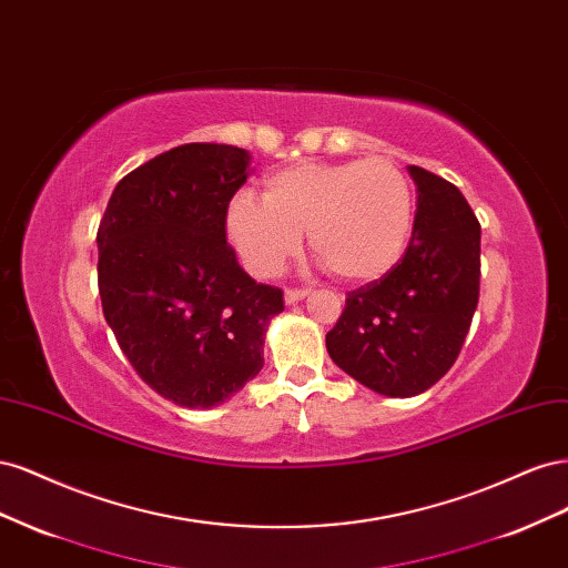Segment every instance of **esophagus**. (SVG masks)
I'll list each match as a JSON object with an SVG mask.
<instances>
[{"instance_id": "34e87169", "label": "esophagus", "mask_w": 568, "mask_h": 568, "mask_svg": "<svg viewBox=\"0 0 568 568\" xmlns=\"http://www.w3.org/2000/svg\"><path fill=\"white\" fill-rule=\"evenodd\" d=\"M307 296V288H286L284 291V301L286 305H294Z\"/></svg>"}]
</instances>
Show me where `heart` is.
<instances>
[{
	"mask_svg": "<svg viewBox=\"0 0 568 568\" xmlns=\"http://www.w3.org/2000/svg\"><path fill=\"white\" fill-rule=\"evenodd\" d=\"M415 196L407 178L386 159L341 163L303 161L267 175L263 201L232 196L225 234L255 277H274L303 234L338 280H382L409 244Z\"/></svg>",
	"mask_w": 568,
	"mask_h": 568,
	"instance_id": "heart-1",
	"label": "heart"
}]
</instances>
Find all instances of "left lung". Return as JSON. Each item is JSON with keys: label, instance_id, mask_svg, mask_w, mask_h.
<instances>
[{"label": "left lung", "instance_id": "1", "mask_svg": "<svg viewBox=\"0 0 568 568\" xmlns=\"http://www.w3.org/2000/svg\"><path fill=\"white\" fill-rule=\"evenodd\" d=\"M417 213L400 263L346 296L326 351L357 384L412 398L448 372L471 326L480 280V225L459 189L407 165Z\"/></svg>", "mask_w": 568, "mask_h": 568}]
</instances>
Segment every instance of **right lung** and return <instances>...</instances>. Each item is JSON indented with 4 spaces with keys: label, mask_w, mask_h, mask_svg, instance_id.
I'll return each mask as SVG.
<instances>
[{
    "label": "right lung",
    "mask_w": 568,
    "mask_h": 568,
    "mask_svg": "<svg viewBox=\"0 0 568 568\" xmlns=\"http://www.w3.org/2000/svg\"><path fill=\"white\" fill-rule=\"evenodd\" d=\"M251 175L230 144L175 146L120 180L97 232L99 296L142 379L189 409L230 400L263 369L280 288L227 246L225 211Z\"/></svg>",
    "instance_id": "add662e5"
}]
</instances>
